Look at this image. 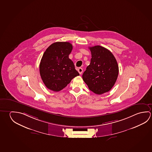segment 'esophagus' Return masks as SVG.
<instances>
[{
	"label": "esophagus",
	"instance_id": "34e87169",
	"mask_svg": "<svg viewBox=\"0 0 152 152\" xmlns=\"http://www.w3.org/2000/svg\"><path fill=\"white\" fill-rule=\"evenodd\" d=\"M78 72L80 73V74H82L83 72V69L82 68H79L78 69Z\"/></svg>",
	"mask_w": 152,
	"mask_h": 152
}]
</instances>
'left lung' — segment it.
I'll list each match as a JSON object with an SVG mask.
<instances>
[{
	"instance_id": "left-lung-1",
	"label": "left lung",
	"mask_w": 152,
	"mask_h": 152,
	"mask_svg": "<svg viewBox=\"0 0 152 152\" xmlns=\"http://www.w3.org/2000/svg\"><path fill=\"white\" fill-rule=\"evenodd\" d=\"M91 62L83 74L88 88L96 94L109 92L114 86L119 73V67L110 51L100 45L89 47Z\"/></svg>"
}]
</instances>
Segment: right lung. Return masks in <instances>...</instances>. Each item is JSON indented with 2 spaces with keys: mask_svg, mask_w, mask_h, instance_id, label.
Returning <instances> with one entry per match:
<instances>
[{
  "mask_svg": "<svg viewBox=\"0 0 152 152\" xmlns=\"http://www.w3.org/2000/svg\"><path fill=\"white\" fill-rule=\"evenodd\" d=\"M72 45L68 42H57L50 45L43 55L40 74L45 86L54 92L64 88L74 77L80 75L69 58Z\"/></svg>",
  "mask_w": 152,
  "mask_h": 152,
  "instance_id": "1",
  "label": "right lung"
}]
</instances>
